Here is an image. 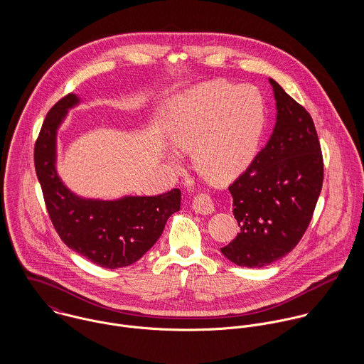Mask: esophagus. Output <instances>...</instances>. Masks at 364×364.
Wrapping results in <instances>:
<instances>
[{"mask_svg":"<svg viewBox=\"0 0 364 364\" xmlns=\"http://www.w3.org/2000/svg\"><path fill=\"white\" fill-rule=\"evenodd\" d=\"M192 208L199 214H211L214 211V203L206 193H199L193 198Z\"/></svg>","mask_w":364,"mask_h":364,"instance_id":"1","label":"esophagus"}]
</instances>
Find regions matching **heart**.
I'll list each match as a JSON object with an SVG mask.
<instances>
[{
  "mask_svg": "<svg viewBox=\"0 0 364 364\" xmlns=\"http://www.w3.org/2000/svg\"><path fill=\"white\" fill-rule=\"evenodd\" d=\"M264 126L258 90L214 80L175 97L166 107L164 129L172 146L192 153L195 169L223 185L251 164Z\"/></svg>",
  "mask_w": 364,
  "mask_h": 364,
  "instance_id": "b5f03b06",
  "label": "heart"
}]
</instances>
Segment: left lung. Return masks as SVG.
<instances>
[{
	"label": "left lung",
	"mask_w": 364,
	"mask_h": 364,
	"mask_svg": "<svg viewBox=\"0 0 364 364\" xmlns=\"http://www.w3.org/2000/svg\"><path fill=\"white\" fill-rule=\"evenodd\" d=\"M269 81L277 109L273 134L228 186L240 232L221 252L247 267L270 264L294 250L311 221L323 181L310 113L276 81Z\"/></svg>",
	"instance_id": "left-lung-1"
}]
</instances>
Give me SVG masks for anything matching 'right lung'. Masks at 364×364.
Here are the masks:
<instances>
[{
    "label": "right lung",
    "mask_w": 364,
    "mask_h": 364,
    "mask_svg": "<svg viewBox=\"0 0 364 364\" xmlns=\"http://www.w3.org/2000/svg\"><path fill=\"white\" fill-rule=\"evenodd\" d=\"M74 94L49 110L35 144V169L45 205L61 241L92 263L116 269L140 259L161 237L171 214L181 208V191L119 200L82 199L71 193L55 172V133Z\"/></svg>",
    "instance_id": "add662e5"
}]
</instances>
